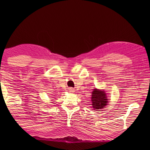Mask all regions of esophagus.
<instances>
[{
	"label": "esophagus",
	"mask_w": 150,
	"mask_h": 150,
	"mask_svg": "<svg viewBox=\"0 0 150 150\" xmlns=\"http://www.w3.org/2000/svg\"><path fill=\"white\" fill-rule=\"evenodd\" d=\"M69 91L70 92H74V89L73 88H69Z\"/></svg>",
	"instance_id": "esophagus-1"
}]
</instances>
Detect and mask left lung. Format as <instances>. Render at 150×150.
<instances>
[{"label": "left lung", "instance_id": "1", "mask_svg": "<svg viewBox=\"0 0 150 150\" xmlns=\"http://www.w3.org/2000/svg\"><path fill=\"white\" fill-rule=\"evenodd\" d=\"M106 94L104 91L94 89L92 93V105L94 110H100L107 105L108 103Z\"/></svg>", "mask_w": 150, "mask_h": 150}]
</instances>
